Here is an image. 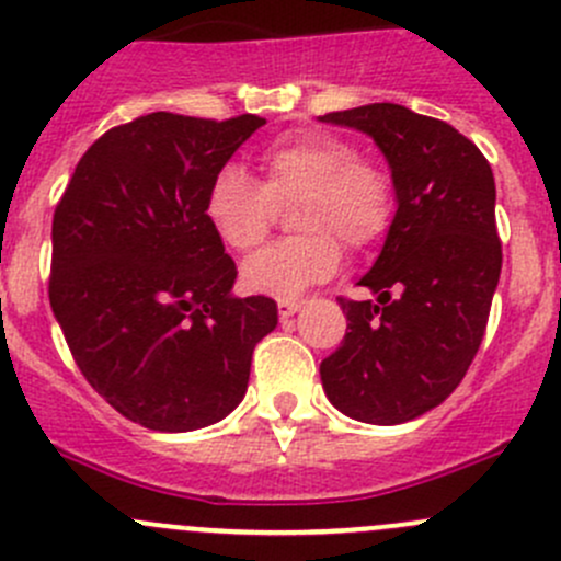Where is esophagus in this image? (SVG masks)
Returning <instances> with one entry per match:
<instances>
[{"label":"esophagus","instance_id":"obj_1","mask_svg":"<svg viewBox=\"0 0 561 561\" xmlns=\"http://www.w3.org/2000/svg\"><path fill=\"white\" fill-rule=\"evenodd\" d=\"M301 307H304V301H293V298H282V301H279V317H282V320H285V317H293Z\"/></svg>","mask_w":561,"mask_h":561}]
</instances>
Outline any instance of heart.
<instances>
[{"mask_svg":"<svg viewBox=\"0 0 561 561\" xmlns=\"http://www.w3.org/2000/svg\"><path fill=\"white\" fill-rule=\"evenodd\" d=\"M254 181L239 165L219 168L206 192V219L233 252H249L265 239L274 206L290 208L298 236L265 247L241 268L249 293L298 298L336 274L342 244H375L390 225L393 190L380 165L355 157L344 138L331 133H290L257 160Z\"/></svg>","mask_w":561,"mask_h":561,"instance_id":"b5f03b06","label":"heart"}]
</instances>
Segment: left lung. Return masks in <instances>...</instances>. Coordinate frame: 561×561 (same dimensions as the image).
<instances>
[{
	"instance_id": "obj_1",
	"label": "left lung",
	"mask_w": 561,
	"mask_h": 561,
	"mask_svg": "<svg viewBox=\"0 0 561 561\" xmlns=\"http://www.w3.org/2000/svg\"><path fill=\"white\" fill-rule=\"evenodd\" d=\"M366 133L388 160L396 214L358 285L339 298L347 331L320 364L328 401L360 423L396 426L434 410L467 375L502 271L489 160L456 127L404 105L320 116Z\"/></svg>"
}]
</instances>
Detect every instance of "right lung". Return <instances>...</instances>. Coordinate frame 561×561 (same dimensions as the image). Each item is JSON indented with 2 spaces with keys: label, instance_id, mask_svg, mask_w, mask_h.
Segmentation results:
<instances>
[{
  "label": "right lung",
  "instance_id": "1",
  "mask_svg": "<svg viewBox=\"0 0 561 561\" xmlns=\"http://www.w3.org/2000/svg\"><path fill=\"white\" fill-rule=\"evenodd\" d=\"M265 118L157 111L89 146L54 211L50 309L89 386L154 432H195L241 404L276 304L236 298L206 219L219 168Z\"/></svg>",
  "mask_w": 561,
  "mask_h": 561
}]
</instances>
